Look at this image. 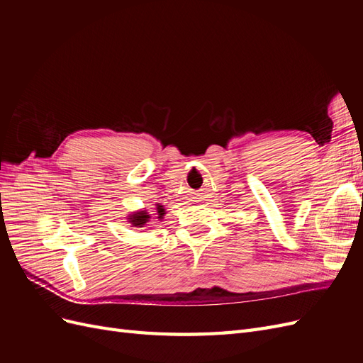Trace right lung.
Returning a JSON list of instances; mask_svg holds the SVG:
<instances>
[{"instance_id": "add662e5", "label": "right lung", "mask_w": 363, "mask_h": 363, "mask_svg": "<svg viewBox=\"0 0 363 363\" xmlns=\"http://www.w3.org/2000/svg\"><path fill=\"white\" fill-rule=\"evenodd\" d=\"M156 212H157V218L159 219H163L164 216V207L162 204H156ZM151 219L150 213L147 211H138V212H131L128 216H127V223L131 225V227H144L148 221Z\"/></svg>"}]
</instances>
